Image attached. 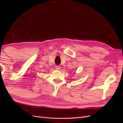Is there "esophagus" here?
<instances>
[{
    "mask_svg": "<svg viewBox=\"0 0 123 123\" xmlns=\"http://www.w3.org/2000/svg\"><path fill=\"white\" fill-rule=\"evenodd\" d=\"M56 69H57V70H60V69H61V67H60V66H56Z\"/></svg>",
    "mask_w": 123,
    "mask_h": 123,
    "instance_id": "34e87169",
    "label": "esophagus"
}]
</instances>
